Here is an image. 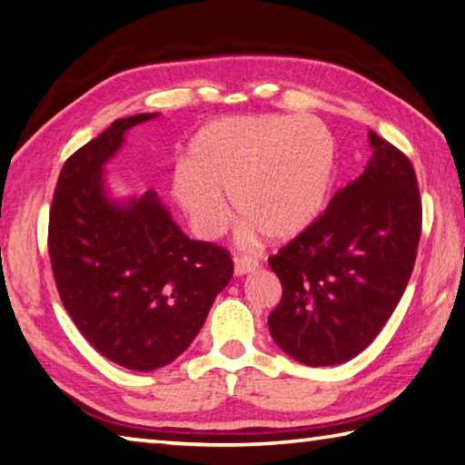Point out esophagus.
Masks as SVG:
<instances>
[{
  "mask_svg": "<svg viewBox=\"0 0 465 465\" xmlns=\"http://www.w3.org/2000/svg\"><path fill=\"white\" fill-rule=\"evenodd\" d=\"M258 266H260L258 260L248 258V256H238V258L233 260V272H235V276L250 274V272H253Z\"/></svg>",
  "mask_w": 465,
  "mask_h": 465,
  "instance_id": "1",
  "label": "esophagus"
}]
</instances>
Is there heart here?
<instances>
[{
	"label": "heart",
	"instance_id": "obj_1",
	"mask_svg": "<svg viewBox=\"0 0 465 465\" xmlns=\"http://www.w3.org/2000/svg\"><path fill=\"white\" fill-rule=\"evenodd\" d=\"M185 167L175 173L171 191L199 235L223 233L230 223L227 195L253 230L286 242L322 212L334 143L311 116L223 118L195 134Z\"/></svg>",
	"mask_w": 465,
	"mask_h": 465
}]
</instances>
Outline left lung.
Instances as JSON below:
<instances>
[{
	"label": "left lung",
	"mask_w": 465,
	"mask_h": 465,
	"mask_svg": "<svg viewBox=\"0 0 465 465\" xmlns=\"http://www.w3.org/2000/svg\"><path fill=\"white\" fill-rule=\"evenodd\" d=\"M372 157L316 222L268 258L282 282L270 312L278 347L308 367L357 357L401 300L421 238V197L407 154L369 131Z\"/></svg>",
	"instance_id": "1"
}]
</instances>
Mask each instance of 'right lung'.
<instances>
[{"instance_id":"add662e5","label":"right lung","mask_w":465,"mask_h":465,"mask_svg":"<svg viewBox=\"0 0 465 465\" xmlns=\"http://www.w3.org/2000/svg\"><path fill=\"white\" fill-rule=\"evenodd\" d=\"M154 116L114 121L70 154L48 223L52 274L64 308L103 357L131 371L175 361L233 276L232 253L189 240L153 189L129 205L104 193V163L126 131Z\"/></svg>"}]
</instances>
